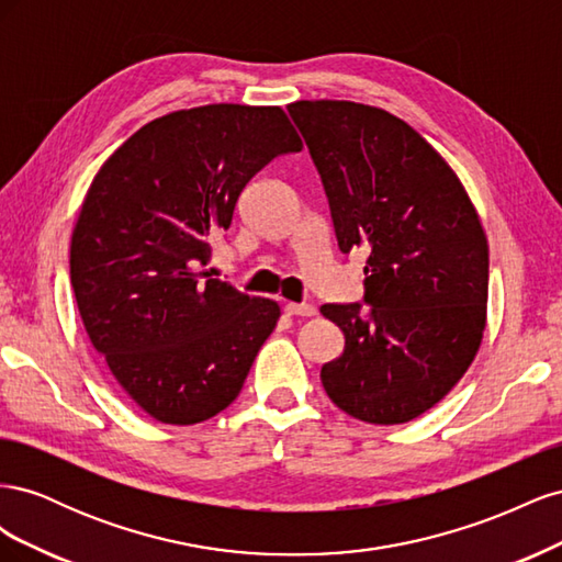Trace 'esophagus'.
I'll return each instance as SVG.
<instances>
[{"mask_svg": "<svg viewBox=\"0 0 562 562\" xmlns=\"http://www.w3.org/2000/svg\"><path fill=\"white\" fill-rule=\"evenodd\" d=\"M285 314H291V316H314L316 307H314V304H307V302H302V304L288 302L285 304Z\"/></svg>", "mask_w": 562, "mask_h": 562, "instance_id": "1", "label": "esophagus"}]
</instances>
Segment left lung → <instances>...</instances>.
I'll list each match as a JSON object with an SVG mask.
<instances>
[{
  "label": "left lung",
  "instance_id": "1",
  "mask_svg": "<svg viewBox=\"0 0 562 562\" xmlns=\"http://www.w3.org/2000/svg\"><path fill=\"white\" fill-rule=\"evenodd\" d=\"M342 252L368 250L363 302L323 304L345 351L321 368L330 401L368 424L427 413L462 380L487 312V239L446 159L380 108L288 105Z\"/></svg>",
  "mask_w": 562,
  "mask_h": 562
}]
</instances>
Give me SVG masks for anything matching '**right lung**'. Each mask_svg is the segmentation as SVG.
<instances>
[{"label": "right lung", "instance_id": "obj_1", "mask_svg": "<svg viewBox=\"0 0 562 562\" xmlns=\"http://www.w3.org/2000/svg\"><path fill=\"white\" fill-rule=\"evenodd\" d=\"M300 149L281 108L203 105L145 124L93 178L70 246L77 307L114 380L157 422L225 411L277 328L274 300L196 267L250 178Z\"/></svg>", "mask_w": 562, "mask_h": 562}]
</instances>
